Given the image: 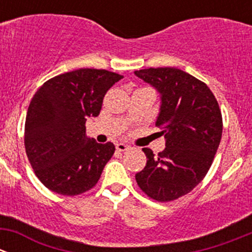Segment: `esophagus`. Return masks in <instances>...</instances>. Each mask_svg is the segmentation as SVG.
Returning <instances> with one entry per match:
<instances>
[{
    "mask_svg": "<svg viewBox=\"0 0 252 252\" xmlns=\"http://www.w3.org/2000/svg\"><path fill=\"white\" fill-rule=\"evenodd\" d=\"M116 149L118 150V151H126V150L129 149L128 145L123 144V142H119V144L116 145Z\"/></svg>",
    "mask_w": 252,
    "mask_h": 252,
    "instance_id": "34e87169",
    "label": "esophagus"
}]
</instances>
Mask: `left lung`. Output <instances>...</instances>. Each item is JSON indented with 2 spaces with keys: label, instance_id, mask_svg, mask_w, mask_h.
Here are the masks:
<instances>
[{
  "label": "left lung",
  "instance_id": "left-lung-1",
  "mask_svg": "<svg viewBox=\"0 0 252 252\" xmlns=\"http://www.w3.org/2000/svg\"><path fill=\"white\" fill-rule=\"evenodd\" d=\"M135 75L161 94L156 126L166 138L157 157L142 149L147 161L136 183L151 199L173 201L191 191L212 164L223 130L220 105L204 81L178 68H147Z\"/></svg>",
  "mask_w": 252,
  "mask_h": 252
}]
</instances>
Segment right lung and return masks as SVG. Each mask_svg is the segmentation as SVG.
I'll use <instances>...</instances> for the list:
<instances>
[{
	"label": "right lung",
	"instance_id": "1",
	"mask_svg": "<svg viewBox=\"0 0 252 252\" xmlns=\"http://www.w3.org/2000/svg\"><path fill=\"white\" fill-rule=\"evenodd\" d=\"M122 78L81 68L48 79L34 95L25 118V151L51 191L75 196L97 184L116 147L88 138L85 123L100 114L106 93Z\"/></svg>",
	"mask_w": 252,
	"mask_h": 252
}]
</instances>
